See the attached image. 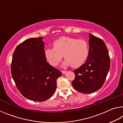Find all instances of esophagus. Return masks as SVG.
<instances>
[{
	"label": "esophagus",
	"mask_w": 123,
	"mask_h": 123,
	"mask_svg": "<svg viewBox=\"0 0 123 123\" xmlns=\"http://www.w3.org/2000/svg\"><path fill=\"white\" fill-rule=\"evenodd\" d=\"M61 72H62V74H66V72H66V71H62Z\"/></svg>",
	"instance_id": "1"
}]
</instances>
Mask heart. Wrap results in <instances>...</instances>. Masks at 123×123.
Instances as JSON below:
<instances>
[{
	"label": "heart",
	"instance_id": "b5f03b06",
	"mask_svg": "<svg viewBox=\"0 0 123 123\" xmlns=\"http://www.w3.org/2000/svg\"><path fill=\"white\" fill-rule=\"evenodd\" d=\"M54 47L45 49V54L52 66H57L63 55L66 59L63 66L77 67L81 66L88 56L89 46L86 40L68 37H63L55 41Z\"/></svg>",
	"mask_w": 123,
	"mask_h": 123
}]
</instances>
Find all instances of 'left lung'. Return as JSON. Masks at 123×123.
<instances>
[{"label":"left lung","instance_id":"obj_1","mask_svg":"<svg viewBox=\"0 0 123 123\" xmlns=\"http://www.w3.org/2000/svg\"><path fill=\"white\" fill-rule=\"evenodd\" d=\"M89 51L84 64L74 71L72 85L76 90L91 93L100 89L105 83L110 68V58L104 41L89 34Z\"/></svg>","mask_w":123,"mask_h":123}]
</instances>
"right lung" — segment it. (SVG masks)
Returning <instances> with one entry per match:
<instances>
[{
    "instance_id": "obj_1",
    "label": "right lung",
    "mask_w": 123,
    "mask_h": 123,
    "mask_svg": "<svg viewBox=\"0 0 123 123\" xmlns=\"http://www.w3.org/2000/svg\"><path fill=\"white\" fill-rule=\"evenodd\" d=\"M43 37L29 38L19 44L13 54L11 72L16 87L23 96L43 102L55 92L61 72L46 61Z\"/></svg>"
}]
</instances>
